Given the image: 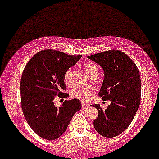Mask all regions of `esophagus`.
I'll use <instances>...</instances> for the list:
<instances>
[{"instance_id":"obj_1","label":"esophagus","mask_w":159,"mask_h":159,"mask_svg":"<svg viewBox=\"0 0 159 159\" xmlns=\"http://www.w3.org/2000/svg\"><path fill=\"white\" fill-rule=\"evenodd\" d=\"M82 107L83 108H86V107H89V104L87 103H85V102H82Z\"/></svg>"}]
</instances>
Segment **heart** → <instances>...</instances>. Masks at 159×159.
<instances>
[{
    "mask_svg": "<svg viewBox=\"0 0 159 159\" xmlns=\"http://www.w3.org/2000/svg\"><path fill=\"white\" fill-rule=\"evenodd\" d=\"M83 68L85 70L86 73L89 76L93 74H98V68L95 64L92 62H87L83 65ZM70 70H67L64 75V80L66 83L70 82ZM94 93V89L92 87H85V86H76L71 91L72 97L75 98L79 99L83 101H86L89 98V97L93 95Z\"/></svg>",
    "mask_w": 159,
    "mask_h": 159,
    "instance_id": "heart-1",
    "label": "heart"
}]
</instances>
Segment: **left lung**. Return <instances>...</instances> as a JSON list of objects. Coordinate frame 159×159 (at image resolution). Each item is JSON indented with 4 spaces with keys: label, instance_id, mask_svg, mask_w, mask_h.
<instances>
[{
    "label": "left lung",
    "instance_id": "8db88e82",
    "mask_svg": "<svg viewBox=\"0 0 159 159\" xmlns=\"http://www.w3.org/2000/svg\"><path fill=\"white\" fill-rule=\"evenodd\" d=\"M87 57L103 69L104 78L98 94L103 100L111 101L105 111L99 104L92 105L98 111L93 126L104 137H116L130 124L139 107L141 89L139 72L133 61L117 50Z\"/></svg>",
    "mask_w": 159,
    "mask_h": 159
}]
</instances>
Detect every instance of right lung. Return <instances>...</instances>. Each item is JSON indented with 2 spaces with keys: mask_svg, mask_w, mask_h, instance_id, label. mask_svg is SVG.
Listing matches in <instances>:
<instances>
[{
  "mask_svg": "<svg viewBox=\"0 0 159 159\" xmlns=\"http://www.w3.org/2000/svg\"><path fill=\"white\" fill-rule=\"evenodd\" d=\"M82 55H69L47 49L38 52L26 64L20 81L22 109L35 133L43 139H58L65 133L74 115L81 109L79 99L65 100L59 107L54 104L57 96H69L64 75Z\"/></svg>",
  "mask_w": 159,
  "mask_h": 159,
  "instance_id": "add662e5",
  "label": "right lung"
}]
</instances>
